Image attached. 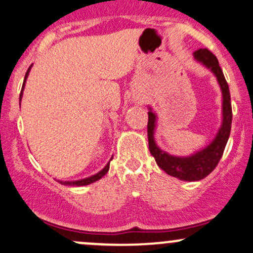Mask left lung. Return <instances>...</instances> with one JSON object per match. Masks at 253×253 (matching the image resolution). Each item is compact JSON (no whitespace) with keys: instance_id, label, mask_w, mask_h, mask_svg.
I'll return each instance as SVG.
<instances>
[{"instance_id":"left-lung-1","label":"left lung","mask_w":253,"mask_h":253,"mask_svg":"<svg viewBox=\"0 0 253 253\" xmlns=\"http://www.w3.org/2000/svg\"><path fill=\"white\" fill-rule=\"evenodd\" d=\"M194 58L198 61L205 65L208 69L213 72L217 77L219 86L222 90V126L217 132L216 137L212 142L202 151L192 154L189 157H175L167 152L162 151L154 141V129H156L157 116L152 112V108L148 111V123H147V134H148V146L149 152L156 159L157 164L162 170H164L168 175L177 177L182 181H199L212 172L221 160L225 145L230 135V127H232V104H230L229 86L225 81L222 69L219 67L218 60L216 56L206 48H202L194 51Z\"/></svg>"}]
</instances>
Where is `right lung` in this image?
<instances>
[{
    "instance_id": "add662e5",
    "label": "right lung",
    "mask_w": 253,
    "mask_h": 253,
    "mask_svg": "<svg viewBox=\"0 0 253 253\" xmlns=\"http://www.w3.org/2000/svg\"><path fill=\"white\" fill-rule=\"evenodd\" d=\"M31 66H32V65H31ZM31 66L29 67V70H28V71H26L25 78H24L23 88H21V91H20V100H21V96H23V90H24V86H25L26 78H28V76H29V72H30V70H31ZM111 160H112V158H111ZM108 169H110V163H107V165H106V167H105L104 169H102L101 171H99V172H97V173H95V175L90 176V177H86V178H83V180H78V181H70V182H69V181H66V182H64V181H58V182H60L61 184H69V186H86V184H90V183H93V182H95V181L100 180V178H101L102 176H105L106 173H107Z\"/></svg>"
}]
</instances>
